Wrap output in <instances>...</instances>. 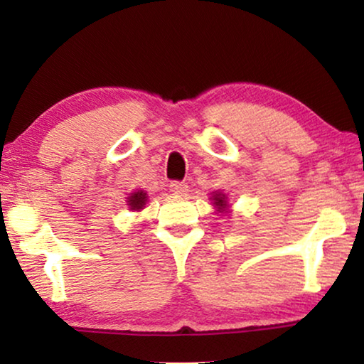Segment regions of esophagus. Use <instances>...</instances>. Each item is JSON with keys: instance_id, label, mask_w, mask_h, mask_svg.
Segmentation results:
<instances>
[{"instance_id": "34e87169", "label": "esophagus", "mask_w": 364, "mask_h": 364, "mask_svg": "<svg viewBox=\"0 0 364 364\" xmlns=\"http://www.w3.org/2000/svg\"><path fill=\"white\" fill-rule=\"evenodd\" d=\"M168 187H171V192L173 196H186L188 191V187L183 182H172Z\"/></svg>"}]
</instances>
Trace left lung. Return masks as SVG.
Segmentation results:
<instances>
[{
    "instance_id": "left-lung-1",
    "label": "left lung",
    "mask_w": 364,
    "mask_h": 364,
    "mask_svg": "<svg viewBox=\"0 0 364 364\" xmlns=\"http://www.w3.org/2000/svg\"><path fill=\"white\" fill-rule=\"evenodd\" d=\"M210 203L213 205V208H215V212L220 213V215L230 212V205H228V197L222 191L212 192Z\"/></svg>"
}]
</instances>
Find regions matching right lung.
Returning <instances> with one entry per match:
<instances>
[{
	"mask_svg": "<svg viewBox=\"0 0 364 364\" xmlns=\"http://www.w3.org/2000/svg\"><path fill=\"white\" fill-rule=\"evenodd\" d=\"M126 202H127L126 205L129 207V210L141 212L142 208L146 207V203H147V192L146 191H141V188H139V191H134V192L129 193V197H127Z\"/></svg>",
	"mask_w": 364,
	"mask_h": 364,
	"instance_id": "add662e5",
	"label": "right lung"
}]
</instances>
